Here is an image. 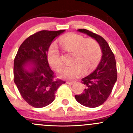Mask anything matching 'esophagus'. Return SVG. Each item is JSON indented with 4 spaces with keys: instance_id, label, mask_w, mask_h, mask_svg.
<instances>
[{
    "instance_id": "obj_1",
    "label": "esophagus",
    "mask_w": 133,
    "mask_h": 133,
    "mask_svg": "<svg viewBox=\"0 0 133 133\" xmlns=\"http://www.w3.org/2000/svg\"><path fill=\"white\" fill-rule=\"evenodd\" d=\"M74 82H70V81H68L67 82V84H69V85H73V84H74Z\"/></svg>"
}]
</instances>
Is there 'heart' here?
Listing matches in <instances>:
<instances>
[{
	"mask_svg": "<svg viewBox=\"0 0 133 133\" xmlns=\"http://www.w3.org/2000/svg\"><path fill=\"white\" fill-rule=\"evenodd\" d=\"M60 42L64 51L73 52L71 62H73L60 71L61 77L69 80L77 78L82 75V70L85 73H89L98 64L102 50L96 40L85 39L81 35L71 33L60 38ZM48 60L52 68L57 71L64 66V60L55 42L49 48Z\"/></svg>",
	"mask_w": 133,
	"mask_h": 133,
	"instance_id": "b5f03b06",
	"label": "heart"
}]
</instances>
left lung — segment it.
<instances>
[{
  "label": "left lung",
  "instance_id": "1",
  "mask_svg": "<svg viewBox=\"0 0 133 133\" xmlns=\"http://www.w3.org/2000/svg\"><path fill=\"white\" fill-rule=\"evenodd\" d=\"M78 31L95 38L102 52L101 61L96 69L82 79V82L86 86L84 92L75 95L76 101L84 106L96 108L106 101L117 80L116 60L108 43L103 37L85 29Z\"/></svg>",
  "mask_w": 133,
  "mask_h": 133
}]
</instances>
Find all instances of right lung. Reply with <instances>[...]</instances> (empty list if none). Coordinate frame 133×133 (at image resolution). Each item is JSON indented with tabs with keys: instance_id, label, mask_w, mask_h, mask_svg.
I'll list each match as a JSON object with an SVG mask.
<instances>
[{
	"instance_id": "right-lung-1",
	"label": "right lung",
	"mask_w": 133,
	"mask_h": 133,
	"mask_svg": "<svg viewBox=\"0 0 133 133\" xmlns=\"http://www.w3.org/2000/svg\"><path fill=\"white\" fill-rule=\"evenodd\" d=\"M64 31L37 32L22 42L16 55L14 82L22 97L33 108H44L53 102L58 88L65 83L56 78L48 60V51L52 41ZM28 65L31 71L25 69Z\"/></svg>"
}]
</instances>
